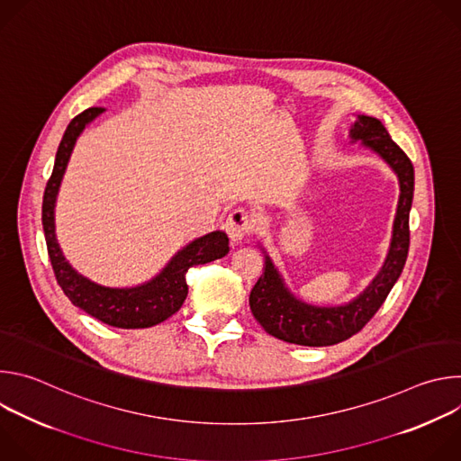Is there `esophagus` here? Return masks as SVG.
<instances>
[{
    "label": "esophagus",
    "instance_id": "34e87169",
    "mask_svg": "<svg viewBox=\"0 0 461 461\" xmlns=\"http://www.w3.org/2000/svg\"><path fill=\"white\" fill-rule=\"evenodd\" d=\"M253 230V221L244 210H235L226 221V233L233 242L244 240Z\"/></svg>",
    "mask_w": 461,
    "mask_h": 461
}]
</instances>
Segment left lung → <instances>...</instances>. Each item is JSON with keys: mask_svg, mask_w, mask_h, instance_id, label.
I'll list each match as a JSON object with an SVG mask.
<instances>
[{"mask_svg": "<svg viewBox=\"0 0 461 461\" xmlns=\"http://www.w3.org/2000/svg\"><path fill=\"white\" fill-rule=\"evenodd\" d=\"M350 139L377 153L398 175L400 203L393 219L390 249L384 265L363 294L341 306H315L297 299L285 285L279 270L265 251V274L258 277L251 294L249 308L265 330L286 343L303 347H330L341 343L375 315L392 286L400 279L409 255L411 231L409 213L414 196V167L403 149L393 142L384 125L372 116L357 114Z\"/></svg>", "mask_w": 461, "mask_h": 461, "instance_id": "8db88e82", "label": "left lung"}]
</instances>
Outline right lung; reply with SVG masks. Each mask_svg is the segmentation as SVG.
<instances>
[{
	"label": "right lung",
	"instance_id": "right-lung-1",
	"mask_svg": "<svg viewBox=\"0 0 461 461\" xmlns=\"http://www.w3.org/2000/svg\"><path fill=\"white\" fill-rule=\"evenodd\" d=\"M102 113V107H89L75 116L68 129H65L63 139L58 146L52 175L45 185L41 206L47 251L58 285L75 306L109 326L149 328L180 310L187 295L185 272L191 267L206 265V262L224 257L230 251V239L224 231H212L204 237L191 240L171 257L166 268H162L157 277L139 286L109 288L78 274L69 265V260L63 257L56 240L54 206L65 167H68L78 137L82 135L86 125H89Z\"/></svg>",
	"mask_w": 461,
	"mask_h": 461
}]
</instances>
